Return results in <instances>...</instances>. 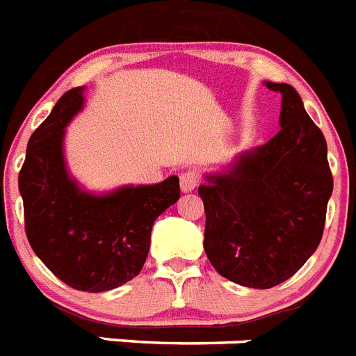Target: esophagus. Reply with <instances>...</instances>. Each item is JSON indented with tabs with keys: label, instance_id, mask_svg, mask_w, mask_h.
Masks as SVG:
<instances>
[{
	"label": "esophagus",
	"instance_id": "1",
	"mask_svg": "<svg viewBox=\"0 0 356 356\" xmlns=\"http://www.w3.org/2000/svg\"><path fill=\"white\" fill-rule=\"evenodd\" d=\"M200 175L196 171H185L180 175V187L184 193H191L198 187Z\"/></svg>",
	"mask_w": 356,
	"mask_h": 356
}]
</instances>
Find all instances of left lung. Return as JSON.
<instances>
[{"label": "left lung", "instance_id": "obj_1", "mask_svg": "<svg viewBox=\"0 0 356 356\" xmlns=\"http://www.w3.org/2000/svg\"><path fill=\"white\" fill-rule=\"evenodd\" d=\"M265 84L282 97L281 131L198 187L209 261L229 281L259 290L290 279L317 250L333 193L326 138L299 93Z\"/></svg>", "mask_w": 356, "mask_h": 356}]
</instances>
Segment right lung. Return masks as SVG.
<instances>
[{
  "instance_id": "obj_1",
  "label": "right lung",
  "mask_w": 356,
  "mask_h": 356,
  "mask_svg": "<svg viewBox=\"0 0 356 356\" xmlns=\"http://www.w3.org/2000/svg\"><path fill=\"white\" fill-rule=\"evenodd\" d=\"M84 88L66 91L32 133L19 172L25 230L35 256L81 291H108L140 273L158 216L180 198L178 176L108 194L81 189L68 175L65 127L83 109Z\"/></svg>"
}]
</instances>
